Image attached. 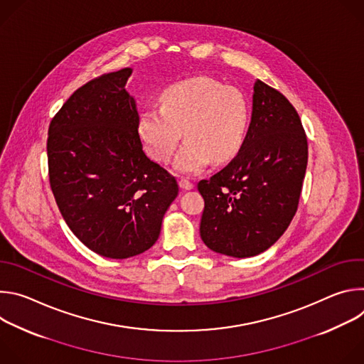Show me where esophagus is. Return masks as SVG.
Wrapping results in <instances>:
<instances>
[{
	"instance_id": "34e87169",
	"label": "esophagus",
	"mask_w": 364,
	"mask_h": 364,
	"mask_svg": "<svg viewBox=\"0 0 364 364\" xmlns=\"http://www.w3.org/2000/svg\"><path fill=\"white\" fill-rule=\"evenodd\" d=\"M178 186H180V188H181V190H191V188L194 187V184H193L191 181L186 180V178L178 180Z\"/></svg>"
}]
</instances>
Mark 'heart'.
Instances as JSON below:
<instances>
[{
  "label": "heart",
  "instance_id": "obj_1",
  "mask_svg": "<svg viewBox=\"0 0 364 364\" xmlns=\"http://www.w3.org/2000/svg\"><path fill=\"white\" fill-rule=\"evenodd\" d=\"M247 119L246 100L237 89L197 76L163 89L160 108L139 112L138 135L152 160L167 163L184 134L187 141L174 159V170L197 174L212 160L222 164L236 157Z\"/></svg>",
  "mask_w": 364,
  "mask_h": 364
}]
</instances>
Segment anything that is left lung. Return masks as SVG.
Returning a JSON list of instances; mask_svg holds the SVG:
<instances>
[{
  "label": "left lung",
  "instance_id": "left-lung-1",
  "mask_svg": "<svg viewBox=\"0 0 364 364\" xmlns=\"http://www.w3.org/2000/svg\"><path fill=\"white\" fill-rule=\"evenodd\" d=\"M306 161V136L295 108L257 79L249 129L237 155L197 184L204 198V245L233 257L269 249L295 216Z\"/></svg>",
  "mask_w": 364,
  "mask_h": 364
}]
</instances>
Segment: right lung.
<instances>
[{"mask_svg": "<svg viewBox=\"0 0 364 364\" xmlns=\"http://www.w3.org/2000/svg\"><path fill=\"white\" fill-rule=\"evenodd\" d=\"M132 69L79 87L48 127L51 191L75 236L95 253L127 259L157 242L178 194L177 180L151 161L125 85Z\"/></svg>", "mask_w": 364, "mask_h": 364, "instance_id": "1", "label": "right lung"}]
</instances>
